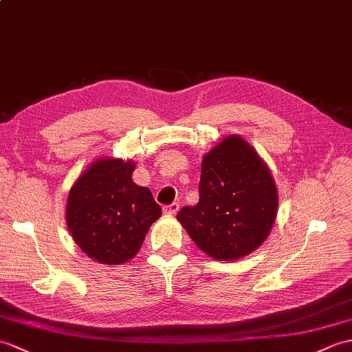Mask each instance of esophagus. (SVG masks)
Here are the masks:
<instances>
[{
	"mask_svg": "<svg viewBox=\"0 0 352 352\" xmlns=\"http://www.w3.org/2000/svg\"><path fill=\"white\" fill-rule=\"evenodd\" d=\"M179 210V204L178 202H173L170 206L163 207V214L165 216H175Z\"/></svg>",
	"mask_w": 352,
	"mask_h": 352,
	"instance_id": "esophagus-1",
	"label": "esophagus"
}]
</instances>
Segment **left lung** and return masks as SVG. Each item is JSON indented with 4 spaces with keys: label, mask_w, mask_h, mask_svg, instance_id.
I'll return each instance as SVG.
<instances>
[{
    "label": "left lung",
    "mask_w": 352,
    "mask_h": 352,
    "mask_svg": "<svg viewBox=\"0 0 352 352\" xmlns=\"http://www.w3.org/2000/svg\"><path fill=\"white\" fill-rule=\"evenodd\" d=\"M277 206L267 163L246 139L230 135L204 154L199 202L179 210L177 219L210 258L235 261L263 246Z\"/></svg>",
    "instance_id": "1"
}]
</instances>
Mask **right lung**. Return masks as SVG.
I'll list each match as a JSON object with an SVG mask.
<instances>
[{
    "mask_svg": "<svg viewBox=\"0 0 352 352\" xmlns=\"http://www.w3.org/2000/svg\"><path fill=\"white\" fill-rule=\"evenodd\" d=\"M136 163L99 157L69 190L65 223L87 256L104 265L135 258L150 226L162 216L148 187L133 183Z\"/></svg>",
    "mask_w": 352,
    "mask_h": 352,
    "instance_id": "obj_1",
    "label": "right lung"
}]
</instances>
